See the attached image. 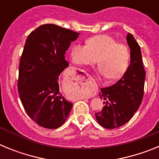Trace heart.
<instances>
[{
    "label": "heart",
    "mask_w": 159,
    "mask_h": 159,
    "mask_svg": "<svg viewBox=\"0 0 159 159\" xmlns=\"http://www.w3.org/2000/svg\"><path fill=\"white\" fill-rule=\"evenodd\" d=\"M87 44L77 43L71 49L73 63L80 65H92L96 62L99 71L111 80H119L127 72L130 63V48L126 44L117 43L106 34L97 35L87 40Z\"/></svg>",
    "instance_id": "obj_1"
}]
</instances>
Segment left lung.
Masks as SVG:
<instances>
[{"instance_id": "8db88e82", "label": "left lung", "mask_w": 159, "mask_h": 159, "mask_svg": "<svg viewBox=\"0 0 159 159\" xmlns=\"http://www.w3.org/2000/svg\"><path fill=\"white\" fill-rule=\"evenodd\" d=\"M130 49V64L127 72L112 86L101 89L105 100L102 111L95 113L97 122L107 129L118 128L130 120L141 104L144 93L146 71L141 50L132 34L127 36Z\"/></svg>"}]
</instances>
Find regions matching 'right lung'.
<instances>
[{
    "label": "right lung",
    "mask_w": 159,
    "mask_h": 159,
    "mask_svg": "<svg viewBox=\"0 0 159 159\" xmlns=\"http://www.w3.org/2000/svg\"><path fill=\"white\" fill-rule=\"evenodd\" d=\"M79 34L46 24L32 31L25 42L19 64L18 92L28 116L40 127H60L72 107L60 92L58 80L68 66L66 51Z\"/></svg>",
    "instance_id": "right-lung-1"
}]
</instances>
